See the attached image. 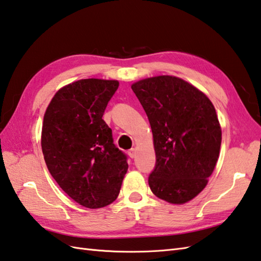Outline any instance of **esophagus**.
<instances>
[{"mask_svg": "<svg viewBox=\"0 0 261 261\" xmlns=\"http://www.w3.org/2000/svg\"><path fill=\"white\" fill-rule=\"evenodd\" d=\"M127 154H129V156L131 157V158H135L136 157V154H137V150L135 148H131L129 151H127Z\"/></svg>", "mask_w": 261, "mask_h": 261, "instance_id": "34e87169", "label": "esophagus"}]
</instances>
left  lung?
<instances>
[{"instance_id":"obj_1","label":"left lung","mask_w":261,"mask_h":261,"mask_svg":"<svg viewBox=\"0 0 261 261\" xmlns=\"http://www.w3.org/2000/svg\"><path fill=\"white\" fill-rule=\"evenodd\" d=\"M150 122L156 167L149 187L160 199L185 204L208 182L222 131L214 105L191 83L160 75L131 85Z\"/></svg>"}]
</instances>
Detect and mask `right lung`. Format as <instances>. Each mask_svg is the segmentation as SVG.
Instances as JSON below:
<instances>
[{"instance_id":"obj_1","label":"right lung","mask_w":261,"mask_h":261,"mask_svg":"<svg viewBox=\"0 0 261 261\" xmlns=\"http://www.w3.org/2000/svg\"><path fill=\"white\" fill-rule=\"evenodd\" d=\"M118 87L115 80L73 82L56 92L43 115L41 149L49 173L87 208L113 203L127 171L125 154L102 119Z\"/></svg>"}]
</instances>
